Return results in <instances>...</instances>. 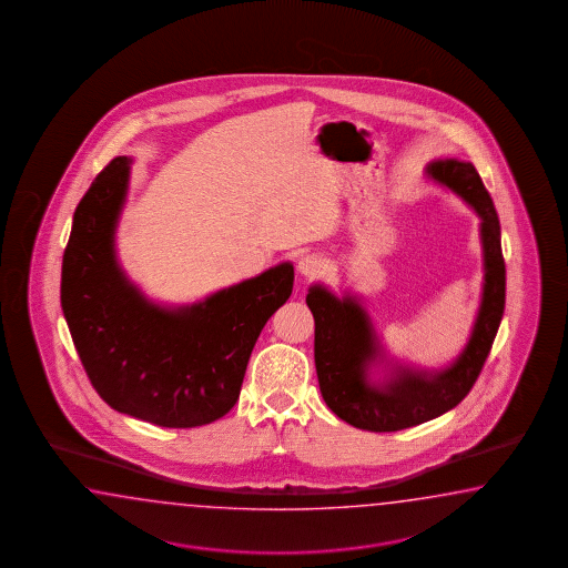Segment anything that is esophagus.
<instances>
[{
    "instance_id": "34e87169",
    "label": "esophagus",
    "mask_w": 568,
    "mask_h": 568,
    "mask_svg": "<svg viewBox=\"0 0 568 568\" xmlns=\"http://www.w3.org/2000/svg\"><path fill=\"white\" fill-rule=\"evenodd\" d=\"M297 271H300L302 277H320L326 271V261L317 254H303L300 263H297Z\"/></svg>"
}]
</instances>
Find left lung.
Listing matches in <instances>:
<instances>
[{"label":"left lung","mask_w":568,"mask_h":568,"mask_svg":"<svg viewBox=\"0 0 568 568\" xmlns=\"http://www.w3.org/2000/svg\"><path fill=\"white\" fill-rule=\"evenodd\" d=\"M426 175L456 193L480 217L483 293L467 346L444 368L426 371L387 358L375 326L356 295H334L315 283L305 303L315 320L314 356L320 392L336 416L354 428L397 432L446 414L473 389L485 365L505 310V263L501 226L491 195L473 163L438 159ZM383 364L386 375L369 378Z\"/></svg>","instance_id":"1"}]
</instances>
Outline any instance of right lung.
<instances>
[{
	"label": "right lung",
	"mask_w": 568,
	"mask_h": 568,
	"mask_svg": "<svg viewBox=\"0 0 568 568\" xmlns=\"http://www.w3.org/2000/svg\"><path fill=\"white\" fill-rule=\"evenodd\" d=\"M130 166V156H115L77 205L61 273L64 320L91 385L112 409L163 428L212 424L239 402L256 338L290 300L293 265L191 305L152 302L115 256Z\"/></svg>",
	"instance_id": "obj_1"
}]
</instances>
